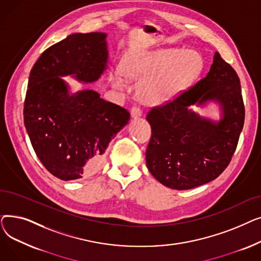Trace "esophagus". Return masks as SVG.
<instances>
[{"instance_id":"obj_1","label":"esophagus","mask_w":261,"mask_h":261,"mask_svg":"<svg viewBox=\"0 0 261 261\" xmlns=\"http://www.w3.org/2000/svg\"><path fill=\"white\" fill-rule=\"evenodd\" d=\"M142 115H143V112H142V110L139 107H133L131 109V116L133 118H139Z\"/></svg>"}]
</instances>
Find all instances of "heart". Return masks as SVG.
Instances as JSON below:
<instances>
[{"mask_svg":"<svg viewBox=\"0 0 261 261\" xmlns=\"http://www.w3.org/2000/svg\"><path fill=\"white\" fill-rule=\"evenodd\" d=\"M203 70V58L194 49L162 48L134 53L122 62L129 78L144 80L139 92L150 103L165 102L194 84ZM120 71L114 74V85L122 89L126 78Z\"/></svg>","mask_w":261,"mask_h":261,"instance_id":"1","label":"heart"}]
</instances>
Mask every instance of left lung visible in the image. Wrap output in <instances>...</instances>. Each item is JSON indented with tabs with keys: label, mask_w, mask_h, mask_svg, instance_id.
<instances>
[{
	"label": "left lung",
	"mask_w": 261,
	"mask_h": 261,
	"mask_svg": "<svg viewBox=\"0 0 261 261\" xmlns=\"http://www.w3.org/2000/svg\"><path fill=\"white\" fill-rule=\"evenodd\" d=\"M208 101L222 109L219 122L200 117L189 109ZM151 139L147 147V168L169 188L191 189L220 175L234 154L244 123L240 80L220 54L215 53L206 77L196 86L147 114Z\"/></svg>",
	"instance_id": "1"
}]
</instances>
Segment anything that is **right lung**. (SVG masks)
<instances>
[{"instance_id": "obj_1", "label": "right lung", "mask_w": 261, "mask_h": 261, "mask_svg": "<svg viewBox=\"0 0 261 261\" xmlns=\"http://www.w3.org/2000/svg\"><path fill=\"white\" fill-rule=\"evenodd\" d=\"M107 34H72L45 49L34 64L24 101V125L43 166L63 181L98 170L106 149L130 113L93 90L71 93L61 78L84 84L107 68Z\"/></svg>"}]
</instances>
